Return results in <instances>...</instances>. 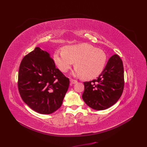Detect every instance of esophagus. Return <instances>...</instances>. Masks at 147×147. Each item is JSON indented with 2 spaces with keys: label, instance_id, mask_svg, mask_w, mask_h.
I'll return each instance as SVG.
<instances>
[{
  "label": "esophagus",
  "instance_id": "34e87169",
  "mask_svg": "<svg viewBox=\"0 0 147 147\" xmlns=\"http://www.w3.org/2000/svg\"><path fill=\"white\" fill-rule=\"evenodd\" d=\"M70 82H71V84H75V83H76L78 82H77L76 80H75L71 79V80H70Z\"/></svg>",
  "mask_w": 147,
  "mask_h": 147
}]
</instances>
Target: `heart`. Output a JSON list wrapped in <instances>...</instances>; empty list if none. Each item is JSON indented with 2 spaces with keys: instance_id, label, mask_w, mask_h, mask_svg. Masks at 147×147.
Masks as SVG:
<instances>
[{
  "instance_id": "b5f03b06",
  "label": "heart",
  "mask_w": 147,
  "mask_h": 147,
  "mask_svg": "<svg viewBox=\"0 0 147 147\" xmlns=\"http://www.w3.org/2000/svg\"><path fill=\"white\" fill-rule=\"evenodd\" d=\"M54 61L63 73L70 69L75 62L74 74L92 79L100 74L107 62V55L102 49L86 43L68 45L62 51H55Z\"/></svg>"
}]
</instances>
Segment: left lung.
<instances>
[{
    "mask_svg": "<svg viewBox=\"0 0 147 147\" xmlns=\"http://www.w3.org/2000/svg\"><path fill=\"white\" fill-rule=\"evenodd\" d=\"M124 84L123 61L115 54L109 59L97 78L84 82L83 100L93 109L105 110L118 101L123 93Z\"/></svg>",
    "mask_w": 147,
    "mask_h": 147,
    "instance_id": "left-lung-1",
    "label": "left lung"
}]
</instances>
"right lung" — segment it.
<instances>
[{
	"label": "right lung",
	"mask_w": 147,
	"mask_h": 147,
	"mask_svg": "<svg viewBox=\"0 0 147 147\" xmlns=\"http://www.w3.org/2000/svg\"><path fill=\"white\" fill-rule=\"evenodd\" d=\"M18 85L26 104L38 113L50 114L62 105L69 80L55 67L47 52L36 47L21 62Z\"/></svg>",
	"instance_id": "1"
}]
</instances>
